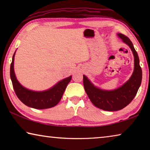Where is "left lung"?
Masks as SVG:
<instances>
[{"label": "left lung", "instance_id": "obj_1", "mask_svg": "<svg viewBox=\"0 0 150 150\" xmlns=\"http://www.w3.org/2000/svg\"><path fill=\"white\" fill-rule=\"evenodd\" d=\"M117 36L130 47L134 57V69L129 80L116 89L106 90L95 86L86 76L83 75L86 93L91 103L100 109L109 111L120 110L128 106L135 97L142 82L139 58L132 41L123 34L118 33Z\"/></svg>", "mask_w": 150, "mask_h": 150}]
</instances>
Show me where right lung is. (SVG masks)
<instances>
[{"label": "right lung", "instance_id": "obj_1", "mask_svg": "<svg viewBox=\"0 0 150 150\" xmlns=\"http://www.w3.org/2000/svg\"><path fill=\"white\" fill-rule=\"evenodd\" d=\"M16 51L10 66V77L14 91L22 103L27 106L38 110L47 109L55 106L63 95L72 76L62 79L51 88L44 91H33L24 87L18 81L14 71V60Z\"/></svg>", "mask_w": 150, "mask_h": 150}]
</instances>
